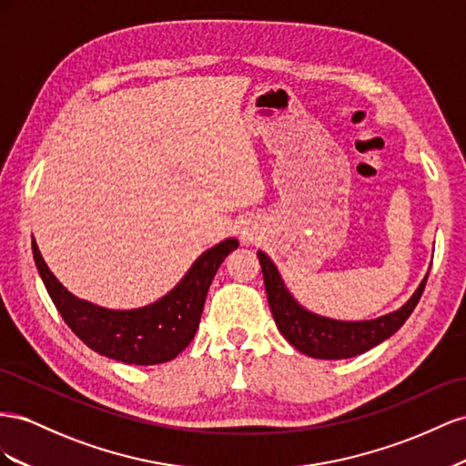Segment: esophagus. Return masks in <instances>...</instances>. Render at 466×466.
I'll return each instance as SVG.
<instances>
[{"instance_id": "obj_1", "label": "esophagus", "mask_w": 466, "mask_h": 466, "mask_svg": "<svg viewBox=\"0 0 466 466\" xmlns=\"http://www.w3.org/2000/svg\"><path fill=\"white\" fill-rule=\"evenodd\" d=\"M242 240H244V244H251V242H254V234H251L249 230H244L242 232Z\"/></svg>"}]
</instances>
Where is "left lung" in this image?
<instances>
[{"label":"left lung","instance_id":"1","mask_svg":"<svg viewBox=\"0 0 466 466\" xmlns=\"http://www.w3.org/2000/svg\"><path fill=\"white\" fill-rule=\"evenodd\" d=\"M258 258L269 309L273 312L279 331L300 353L310 355L314 359H350L373 350L375 345L389 339L402 328L408 316L414 312L425 289V281H428V275H425L414 295L410 297L402 309H398L387 316L375 318V320L343 322L331 320V318L318 316L314 312H309L307 309H302L287 290L273 261L263 251H258Z\"/></svg>","mask_w":466,"mask_h":466}]
</instances>
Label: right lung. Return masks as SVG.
I'll use <instances>...</instances> for the list:
<instances>
[{
  "label": "right lung",
  "mask_w": 466,
  "mask_h": 466,
  "mask_svg": "<svg viewBox=\"0 0 466 466\" xmlns=\"http://www.w3.org/2000/svg\"><path fill=\"white\" fill-rule=\"evenodd\" d=\"M238 248L228 238L207 249L179 285L150 307L109 310L74 297L48 269L33 238V256L64 322L87 348L128 365H157L176 359L195 338L208 287L220 263Z\"/></svg>",
  "instance_id": "add662e5"
}]
</instances>
